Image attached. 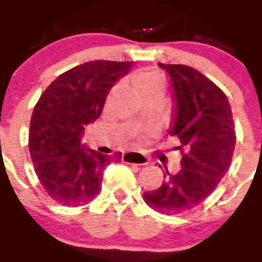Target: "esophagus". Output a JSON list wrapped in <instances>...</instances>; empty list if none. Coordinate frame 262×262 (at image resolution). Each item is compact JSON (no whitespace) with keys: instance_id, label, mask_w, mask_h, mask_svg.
Masks as SVG:
<instances>
[{"instance_id":"esophagus-1","label":"esophagus","mask_w":262,"mask_h":262,"mask_svg":"<svg viewBox=\"0 0 262 262\" xmlns=\"http://www.w3.org/2000/svg\"><path fill=\"white\" fill-rule=\"evenodd\" d=\"M123 163L134 164V165H147L148 159L144 155L139 154V152H127L122 156Z\"/></svg>"}]
</instances>
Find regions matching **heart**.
Returning a JSON list of instances; mask_svg holds the SVG:
<instances>
[{
    "label": "heart",
    "instance_id": "heart-1",
    "mask_svg": "<svg viewBox=\"0 0 262 262\" xmlns=\"http://www.w3.org/2000/svg\"><path fill=\"white\" fill-rule=\"evenodd\" d=\"M133 84L136 92L144 99L155 94H164L165 90L163 77L151 69H140L135 72L133 76Z\"/></svg>",
    "mask_w": 262,
    "mask_h": 262
}]
</instances>
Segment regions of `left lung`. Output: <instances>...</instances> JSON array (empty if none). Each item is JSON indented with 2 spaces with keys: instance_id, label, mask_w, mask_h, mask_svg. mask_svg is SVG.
<instances>
[{
  "instance_id": "1",
  "label": "left lung",
  "mask_w": 262,
  "mask_h": 262,
  "mask_svg": "<svg viewBox=\"0 0 262 262\" xmlns=\"http://www.w3.org/2000/svg\"><path fill=\"white\" fill-rule=\"evenodd\" d=\"M159 67L172 82L174 110L168 134L181 143V169L176 174L166 170L161 186L143 198L156 211L173 215L194 209L216 189L232 161L235 124L227 96L201 72L181 64Z\"/></svg>"
}]
</instances>
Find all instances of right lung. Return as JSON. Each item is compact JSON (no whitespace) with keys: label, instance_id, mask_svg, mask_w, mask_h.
Segmentation results:
<instances>
[{"label":"right lung","instance_id":"obj_1","mask_svg":"<svg viewBox=\"0 0 262 262\" xmlns=\"http://www.w3.org/2000/svg\"><path fill=\"white\" fill-rule=\"evenodd\" d=\"M131 67L133 61L84 62L60 75L39 98L30 122L29 149L39 181L55 202L76 207L94 200L105 168L120 157L89 149L81 139Z\"/></svg>","mask_w":262,"mask_h":262}]
</instances>
